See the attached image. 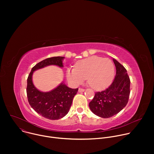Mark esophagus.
Here are the masks:
<instances>
[{
	"instance_id": "obj_1",
	"label": "esophagus",
	"mask_w": 154,
	"mask_h": 154,
	"mask_svg": "<svg viewBox=\"0 0 154 154\" xmlns=\"http://www.w3.org/2000/svg\"><path fill=\"white\" fill-rule=\"evenodd\" d=\"M85 90L83 88H79V92H83Z\"/></svg>"
}]
</instances>
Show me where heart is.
Returning a JSON list of instances; mask_svg holds the SVG:
<instances>
[{"label": "heart", "mask_w": 154, "mask_h": 154, "mask_svg": "<svg viewBox=\"0 0 154 154\" xmlns=\"http://www.w3.org/2000/svg\"><path fill=\"white\" fill-rule=\"evenodd\" d=\"M114 73V65L110 60L93 56L79 61L74 68H68L66 77L73 86L80 85L87 78L93 88L102 90L111 83Z\"/></svg>", "instance_id": "heart-1"}]
</instances>
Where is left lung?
Wrapping results in <instances>:
<instances>
[{
	"mask_svg": "<svg viewBox=\"0 0 154 154\" xmlns=\"http://www.w3.org/2000/svg\"><path fill=\"white\" fill-rule=\"evenodd\" d=\"M116 73L112 83L100 92H96L89 103L91 112L103 118H110L126 106L130 96V80L126 69L118 61L113 59Z\"/></svg>",
	"mask_w": 154,
	"mask_h": 154,
	"instance_id": "1",
	"label": "left lung"
}]
</instances>
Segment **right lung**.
Instances as JSON below:
<instances>
[{
  "mask_svg": "<svg viewBox=\"0 0 154 154\" xmlns=\"http://www.w3.org/2000/svg\"><path fill=\"white\" fill-rule=\"evenodd\" d=\"M64 58L54 57L39 62L32 68L27 78L26 91L29 104L36 113L51 120L59 119L68 114L79 89L70 88L61 83L51 91L41 92L35 87L32 79V74L35 71L49 65L63 67Z\"/></svg>",
  "mask_w": 154,
  "mask_h": 154,
  "instance_id": "1",
  "label": "right lung"
}]
</instances>
